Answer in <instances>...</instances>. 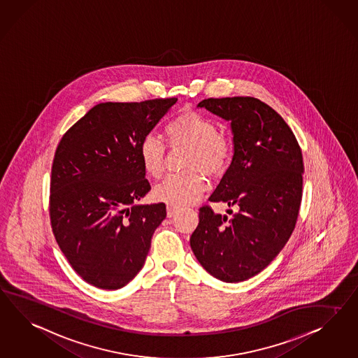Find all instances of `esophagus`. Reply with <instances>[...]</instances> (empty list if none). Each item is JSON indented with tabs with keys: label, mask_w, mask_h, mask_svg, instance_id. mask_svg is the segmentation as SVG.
<instances>
[{
	"label": "esophagus",
	"mask_w": 358,
	"mask_h": 358,
	"mask_svg": "<svg viewBox=\"0 0 358 358\" xmlns=\"http://www.w3.org/2000/svg\"><path fill=\"white\" fill-rule=\"evenodd\" d=\"M177 213H178V207L177 206H172V204L166 206V216L168 217H172Z\"/></svg>",
	"instance_id": "34e87169"
}]
</instances>
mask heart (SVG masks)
Listing matches in <instances>:
<instances>
[{
	"instance_id": "1",
	"label": "heart",
	"mask_w": 358,
	"mask_h": 358,
	"mask_svg": "<svg viewBox=\"0 0 358 358\" xmlns=\"http://www.w3.org/2000/svg\"><path fill=\"white\" fill-rule=\"evenodd\" d=\"M164 133L171 147H190L185 166L192 171L169 176L155 189V198L172 206L194 203L207 187V180L198 169L211 176L222 173L232 160V139L219 131L210 117L192 109L172 117L165 124ZM138 155L150 177L160 178L164 174L166 147L159 138L145 136L139 143Z\"/></svg>"
}]
</instances>
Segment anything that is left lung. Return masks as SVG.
<instances>
[{
    "label": "left lung",
    "mask_w": 358,
    "mask_h": 358,
    "mask_svg": "<svg viewBox=\"0 0 358 358\" xmlns=\"http://www.w3.org/2000/svg\"><path fill=\"white\" fill-rule=\"evenodd\" d=\"M204 106L231 121L234 155L211 202L236 206L232 217L199 208L190 237L196 259L213 278L248 280L264 270L294 231L302 198L303 159L284 118L259 99H204Z\"/></svg>",
    "instance_id": "1"
}]
</instances>
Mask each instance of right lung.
Here are the masks:
<instances>
[{
	"label": "right lung",
	"instance_id": "right-lung-1",
	"mask_svg": "<svg viewBox=\"0 0 358 358\" xmlns=\"http://www.w3.org/2000/svg\"><path fill=\"white\" fill-rule=\"evenodd\" d=\"M176 101L97 104L58 143L52 231L73 270L96 288L120 289L136 278L166 216L163 202L136 204L151 190L138 147Z\"/></svg>",
	"mask_w": 358,
	"mask_h": 358
}]
</instances>
